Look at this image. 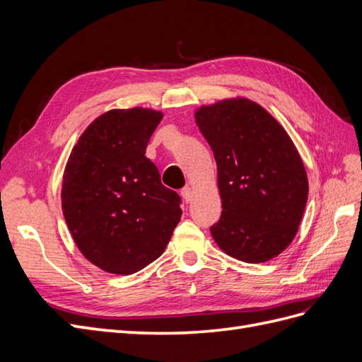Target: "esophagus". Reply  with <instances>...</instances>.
<instances>
[{
	"instance_id": "esophagus-1",
	"label": "esophagus",
	"mask_w": 362,
	"mask_h": 362,
	"mask_svg": "<svg viewBox=\"0 0 362 362\" xmlns=\"http://www.w3.org/2000/svg\"><path fill=\"white\" fill-rule=\"evenodd\" d=\"M181 196H182V199L185 201V202H190L192 201V198H193V190H192V187H184L182 190H181Z\"/></svg>"
}]
</instances>
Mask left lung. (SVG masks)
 <instances>
[{
    "label": "left lung",
    "instance_id": "left-lung-1",
    "mask_svg": "<svg viewBox=\"0 0 362 362\" xmlns=\"http://www.w3.org/2000/svg\"><path fill=\"white\" fill-rule=\"evenodd\" d=\"M213 149L222 208L210 231L225 254L245 262L267 261L298 233L308 199L302 158L275 117L245 98L196 112Z\"/></svg>",
    "mask_w": 362,
    "mask_h": 362
}]
</instances>
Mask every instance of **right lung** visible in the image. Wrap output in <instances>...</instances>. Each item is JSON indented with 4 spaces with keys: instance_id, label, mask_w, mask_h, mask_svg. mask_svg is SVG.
<instances>
[{
    "instance_id": "obj_1",
    "label": "right lung",
    "mask_w": 362,
    "mask_h": 362,
    "mask_svg": "<svg viewBox=\"0 0 362 362\" xmlns=\"http://www.w3.org/2000/svg\"><path fill=\"white\" fill-rule=\"evenodd\" d=\"M163 115L112 110L87 127L63 175L62 206L81 254L116 275L156 261L181 218V198L146 158Z\"/></svg>"
}]
</instances>
